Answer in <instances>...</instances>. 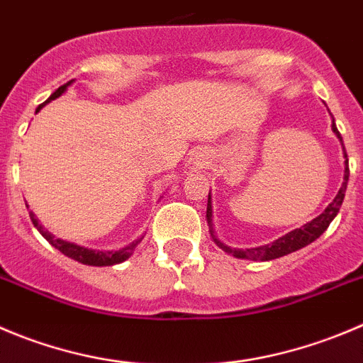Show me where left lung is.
<instances>
[{
	"instance_id": "1",
	"label": "left lung",
	"mask_w": 363,
	"mask_h": 363,
	"mask_svg": "<svg viewBox=\"0 0 363 363\" xmlns=\"http://www.w3.org/2000/svg\"><path fill=\"white\" fill-rule=\"evenodd\" d=\"M331 130L333 133L340 139V144H342V151H344V158H346V167H344V182H342V187L339 189L337 196H335L333 201L326 206L323 213L319 217H315L313 220L306 223L305 226L301 228H296V230L289 231L287 235L279 237L278 240L271 244H265V246H258V247H250V250H239V247H230L226 244L220 242L219 239L216 237V231H213V224H212V198H210V192H208V205H206V220H208V228H210V235H212L213 242L224 251V253L231 255V257L235 258H244V260H255V262H267V260H274V258L279 257H285L289 253H294V251L301 250V247L308 246L312 244L313 240L319 239L323 235L324 231L328 230L331 220L335 219V216L339 213L340 206H342L344 201V196H346V189H347V179H350V167H347V153H346V147H344L342 143V137H340L339 130L335 126V119L331 121Z\"/></svg>"
}]
</instances>
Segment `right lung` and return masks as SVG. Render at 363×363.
<instances>
[{
	"label": "right lung",
	"mask_w": 363,
	"mask_h": 363,
	"mask_svg": "<svg viewBox=\"0 0 363 363\" xmlns=\"http://www.w3.org/2000/svg\"><path fill=\"white\" fill-rule=\"evenodd\" d=\"M71 84H72V80L67 82V84H65V85H62V87H58L57 91H55L53 94H51L50 98H48L46 101L43 103V105L37 106L35 112H39V110L43 108V106L46 105V103L51 101V99H57L58 96L64 94L65 89H67ZM30 219H32L33 226H35L37 230L40 231V235H43L44 239H46L48 242L51 244V246L57 247V250L60 251V253H64L65 257L72 258V260L80 262V264L96 265V267H103V265H116V264H121V262L128 260V258H130L133 255L135 247L140 244V240L144 239V235H143V237H140V239L133 240L132 244H128L126 247H123V250H119V251H94V250H89V247L78 246V244L67 242V240L55 239V235H51V233L46 230V228H43V224H39V220L35 219V213H33V212H30Z\"/></svg>",
	"instance_id": "obj_1"
}]
</instances>
